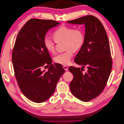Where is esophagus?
<instances>
[{
	"label": "esophagus",
	"instance_id": "1",
	"mask_svg": "<svg viewBox=\"0 0 124 124\" xmlns=\"http://www.w3.org/2000/svg\"><path fill=\"white\" fill-rule=\"evenodd\" d=\"M63 69H64L66 71H67V70H68V67H67V66H65V65H63Z\"/></svg>",
	"mask_w": 124,
	"mask_h": 124
}]
</instances>
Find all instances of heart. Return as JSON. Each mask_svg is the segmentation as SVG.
Wrapping results in <instances>:
<instances>
[{
  "instance_id": "b5f03b06",
  "label": "heart",
  "mask_w": 124,
  "mask_h": 124,
  "mask_svg": "<svg viewBox=\"0 0 124 124\" xmlns=\"http://www.w3.org/2000/svg\"><path fill=\"white\" fill-rule=\"evenodd\" d=\"M53 37L56 43L65 41L66 52L55 56L54 61L59 64L68 65L72 58V52L79 51L84 42V33L82 29H74L67 26H62L56 29ZM44 46L50 53L55 52V43L50 38L46 37L44 39Z\"/></svg>"
}]
</instances>
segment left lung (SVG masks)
Returning <instances> with one entry per match:
<instances>
[{
  "instance_id": "1",
  "label": "left lung",
  "mask_w": 124,
  "mask_h": 124,
  "mask_svg": "<svg viewBox=\"0 0 124 124\" xmlns=\"http://www.w3.org/2000/svg\"><path fill=\"white\" fill-rule=\"evenodd\" d=\"M67 23L85 26L84 42L74 58L82 68L70 67L69 70L73 76L70 83L71 93L88 102L100 94L109 78L112 67L109 42L103 25L95 16H86ZM85 66L88 71L83 74Z\"/></svg>"
}]
</instances>
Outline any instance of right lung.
<instances>
[{
	"label": "right lung",
	"instance_id": "1",
	"mask_svg": "<svg viewBox=\"0 0 124 124\" xmlns=\"http://www.w3.org/2000/svg\"><path fill=\"white\" fill-rule=\"evenodd\" d=\"M59 24L55 21L32 18L16 37L12 55L15 76L22 93L33 102H43L50 98L65 71L61 64H52L44 46L47 31ZM46 64L50 65L46 72L41 70Z\"/></svg>",
	"mask_w": 124,
	"mask_h": 124
}]
</instances>
